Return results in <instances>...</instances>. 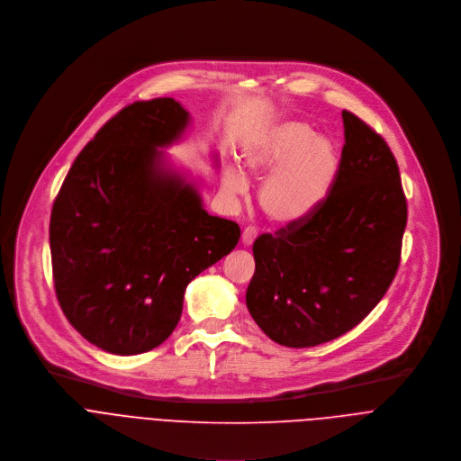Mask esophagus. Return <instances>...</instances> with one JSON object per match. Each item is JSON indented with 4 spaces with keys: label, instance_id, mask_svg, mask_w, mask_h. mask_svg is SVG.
<instances>
[{
    "label": "esophagus",
    "instance_id": "esophagus-1",
    "mask_svg": "<svg viewBox=\"0 0 461 461\" xmlns=\"http://www.w3.org/2000/svg\"><path fill=\"white\" fill-rule=\"evenodd\" d=\"M256 236H258V229H256V227H252V225H249V227H245V229H243L241 241H243L245 245H250V243L256 240Z\"/></svg>",
    "mask_w": 461,
    "mask_h": 461
}]
</instances>
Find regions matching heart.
<instances>
[{"label":"heart","instance_id":"1","mask_svg":"<svg viewBox=\"0 0 461 461\" xmlns=\"http://www.w3.org/2000/svg\"><path fill=\"white\" fill-rule=\"evenodd\" d=\"M311 125L284 120L263 131L247 149L243 163L258 177L268 174L259 189V205L276 223H294L309 216L330 191L338 172L336 147L314 138ZM229 196H240L247 179L240 168L223 174Z\"/></svg>","mask_w":461,"mask_h":461}]
</instances>
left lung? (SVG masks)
<instances>
[{
  "mask_svg": "<svg viewBox=\"0 0 461 461\" xmlns=\"http://www.w3.org/2000/svg\"><path fill=\"white\" fill-rule=\"evenodd\" d=\"M334 183L303 220L252 245L247 307L276 343L305 348L339 338L389 291L402 259L407 198L387 141L343 111Z\"/></svg>",
  "mask_w": 461,
  "mask_h": 461,
  "instance_id": "left-lung-1",
  "label": "left lung"
}]
</instances>
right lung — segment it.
<instances>
[{
    "label": "right lung",
    "instance_id": "right-lung-1",
    "mask_svg": "<svg viewBox=\"0 0 461 461\" xmlns=\"http://www.w3.org/2000/svg\"><path fill=\"white\" fill-rule=\"evenodd\" d=\"M187 120L172 98L123 107L77 154L52 205L58 303L86 341L113 354L161 345L187 285L241 236L236 221L205 212L193 185L156 170V147Z\"/></svg>",
    "mask_w": 461,
    "mask_h": 461
}]
</instances>
